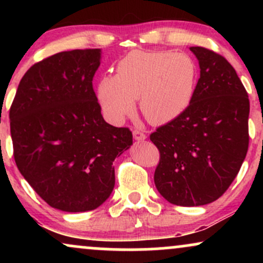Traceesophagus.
I'll list each match as a JSON object with an SVG mask.
<instances>
[{"instance_id":"esophagus-1","label":"esophagus","mask_w":263,"mask_h":263,"mask_svg":"<svg viewBox=\"0 0 263 263\" xmlns=\"http://www.w3.org/2000/svg\"><path fill=\"white\" fill-rule=\"evenodd\" d=\"M134 138L136 141H144L147 138V136L143 134V132L138 131V129H135L134 131Z\"/></svg>"}]
</instances>
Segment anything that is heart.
<instances>
[{
	"label": "heart",
	"mask_w": 263,
	"mask_h": 263,
	"mask_svg": "<svg viewBox=\"0 0 263 263\" xmlns=\"http://www.w3.org/2000/svg\"><path fill=\"white\" fill-rule=\"evenodd\" d=\"M198 70L189 57L171 52L135 50L123 57L116 75L99 81V104L114 123L123 121L135 107L153 125L178 119L194 98Z\"/></svg>",
	"instance_id": "b5f03b06"
}]
</instances>
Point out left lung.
<instances>
[{"mask_svg": "<svg viewBox=\"0 0 263 263\" xmlns=\"http://www.w3.org/2000/svg\"><path fill=\"white\" fill-rule=\"evenodd\" d=\"M200 78L183 115L157 128L151 141L161 153L155 172L159 194L180 206L213 203L237 176L249 148L250 101L224 57L190 47Z\"/></svg>", "mask_w": 263, "mask_h": 263, "instance_id": "8db88e82", "label": "left lung"}]
</instances>
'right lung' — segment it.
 <instances>
[{"label":"right lung","instance_id":"obj_1","mask_svg":"<svg viewBox=\"0 0 263 263\" xmlns=\"http://www.w3.org/2000/svg\"><path fill=\"white\" fill-rule=\"evenodd\" d=\"M101 49L57 53L27 70L10 110L14 161L47 204L93 210L115 186V158L132 134L104 120L92 89Z\"/></svg>","mask_w":263,"mask_h":263}]
</instances>
